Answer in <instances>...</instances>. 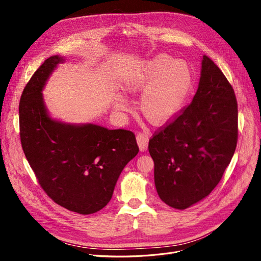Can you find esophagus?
Wrapping results in <instances>:
<instances>
[{
    "label": "esophagus",
    "mask_w": 261,
    "mask_h": 261,
    "mask_svg": "<svg viewBox=\"0 0 261 261\" xmlns=\"http://www.w3.org/2000/svg\"><path fill=\"white\" fill-rule=\"evenodd\" d=\"M136 141H138L141 151H145L149 143V134L147 132H140L136 135Z\"/></svg>",
    "instance_id": "1"
}]
</instances>
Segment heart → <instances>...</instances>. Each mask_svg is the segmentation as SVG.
Segmentation results:
<instances>
[{
	"label": "heart",
	"instance_id": "obj_1",
	"mask_svg": "<svg viewBox=\"0 0 261 261\" xmlns=\"http://www.w3.org/2000/svg\"><path fill=\"white\" fill-rule=\"evenodd\" d=\"M194 74L184 61L159 55L144 62L123 82L127 92H142L140 107L143 114L153 122H166L186 106L194 89ZM114 106L127 110L125 96L117 95Z\"/></svg>",
	"mask_w": 261,
	"mask_h": 261
}]
</instances>
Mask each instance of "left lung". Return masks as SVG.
<instances>
[{
  "instance_id": "1",
  "label": "left lung",
  "mask_w": 261,
  "mask_h": 261,
  "mask_svg": "<svg viewBox=\"0 0 261 261\" xmlns=\"http://www.w3.org/2000/svg\"><path fill=\"white\" fill-rule=\"evenodd\" d=\"M237 141L234 89L204 55L193 101L149 140L161 200L173 208L185 210L207 197L222 179Z\"/></svg>"
}]
</instances>
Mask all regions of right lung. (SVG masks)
Wrapping results in <instances>:
<instances>
[{
    "instance_id": "add662e5",
    "label": "right lung",
    "mask_w": 261,
    "mask_h": 261,
    "mask_svg": "<svg viewBox=\"0 0 261 261\" xmlns=\"http://www.w3.org/2000/svg\"><path fill=\"white\" fill-rule=\"evenodd\" d=\"M63 58L51 56L27 82L19 106L24 154L46 195L60 206L81 215L103 208L118 176L139 153L132 131L70 125L47 114L42 89Z\"/></svg>"
}]
</instances>
